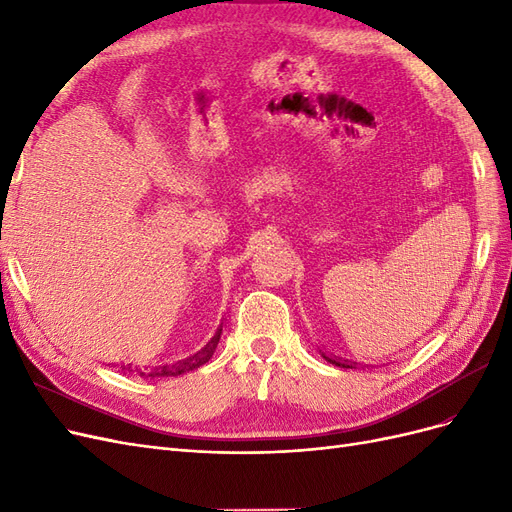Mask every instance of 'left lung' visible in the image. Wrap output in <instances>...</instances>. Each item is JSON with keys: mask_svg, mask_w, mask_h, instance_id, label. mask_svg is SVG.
<instances>
[{"mask_svg": "<svg viewBox=\"0 0 512 512\" xmlns=\"http://www.w3.org/2000/svg\"><path fill=\"white\" fill-rule=\"evenodd\" d=\"M321 355H323L325 361H329V364H334V366H338V368H355V366L349 364V361H346V359H336V357H329V355H325V353H321Z\"/></svg>", "mask_w": 512, "mask_h": 512, "instance_id": "obj_1", "label": "left lung"}]
</instances>
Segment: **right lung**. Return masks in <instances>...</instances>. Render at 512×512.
Returning <instances> with one entry per match:
<instances>
[{"label": "right lung", "mask_w": 512, "mask_h": 512, "mask_svg": "<svg viewBox=\"0 0 512 512\" xmlns=\"http://www.w3.org/2000/svg\"><path fill=\"white\" fill-rule=\"evenodd\" d=\"M219 338H221V327L217 329V334L212 336V340L204 346V349H202L200 353H195V355H191V357H187V359H183V361H178V364H174V366L155 368V370H151V372H144V370H138V368H136V372H138L140 376H178V374H185V372H189V370H197L200 366H204L206 361L212 357L214 349H217V344H219ZM129 368H131V366H129ZM123 370H125V368H123Z\"/></svg>", "instance_id": "1"}]
</instances>
